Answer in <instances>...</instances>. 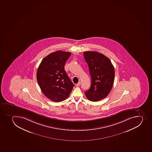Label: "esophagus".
I'll list each match as a JSON object with an SVG mask.
<instances>
[{
	"mask_svg": "<svg viewBox=\"0 0 152 152\" xmlns=\"http://www.w3.org/2000/svg\"><path fill=\"white\" fill-rule=\"evenodd\" d=\"M81 82H78L77 84H76V86H79L81 85Z\"/></svg>",
	"mask_w": 152,
	"mask_h": 152,
	"instance_id": "obj_1",
	"label": "esophagus"
}]
</instances>
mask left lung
I'll use <instances>...</instances> for the list:
<instances>
[{"mask_svg":"<svg viewBox=\"0 0 152 152\" xmlns=\"http://www.w3.org/2000/svg\"><path fill=\"white\" fill-rule=\"evenodd\" d=\"M84 56L91 79L90 89L85 94L91 101H99L107 96L113 87L114 67L109 58L97 52H84Z\"/></svg>","mask_w":152,"mask_h":152,"instance_id":"left-lung-1","label":"left lung"}]
</instances>
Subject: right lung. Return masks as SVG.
I'll use <instances>...</instances> for the list:
<instances>
[{
    "mask_svg": "<svg viewBox=\"0 0 152 152\" xmlns=\"http://www.w3.org/2000/svg\"><path fill=\"white\" fill-rule=\"evenodd\" d=\"M71 53L58 51L42 59L37 71V80L41 91L54 102L68 98L74 86L66 74L64 65Z\"/></svg>",
    "mask_w": 152,
    "mask_h": 152,
    "instance_id": "right-lung-1",
    "label": "right lung"
}]
</instances>
